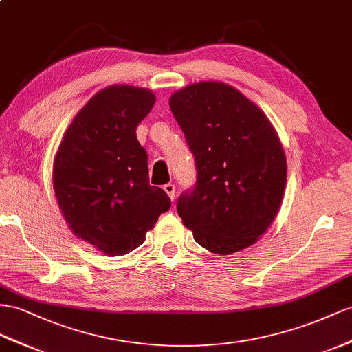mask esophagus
<instances>
[{
	"mask_svg": "<svg viewBox=\"0 0 352 352\" xmlns=\"http://www.w3.org/2000/svg\"><path fill=\"white\" fill-rule=\"evenodd\" d=\"M164 190L168 193V196L170 197V199H175V184H173V183H168V184H165L164 186Z\"/></svg>",
	"mask_w": 352,
	"mask_h": 352,
	"instance_id": "34e87169",
	"label": "esophagus"
}]
</instances>
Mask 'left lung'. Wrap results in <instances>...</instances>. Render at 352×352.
Wrapping results in <instances>:
<instances>
[{"mask_svg": "<svg viewBox=\"0 0 352 352\" xmlns=\"http://www.w3.org/2000/svg\"><path fill=\"white\" fill-rule=\"evenodd\" d=\"M169 107L196 162V184L177 211L193 238L215 254L248 248L272 224L287 182V160L266 114L239 90L201 82Z\"/></svg>", "mask_w": 352, "mask_h": 352, "instance_id": "left-lung-1", "label": "left lung"}]
</instances>
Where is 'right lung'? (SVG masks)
<instances>
[{
    "label": "right lung",
    "mask_w": 352,
    "mask_h": 352,
    "mask_svg": "<svg viewBox=\"0 0 352 352\" xmlns=\"http://www.w3.org/2000/svg\"><path fill=\"white\" fill-rule=\"evenodd\" d=\"M155 102L142 87L102 89L74 117L53 164V188L69 229L108 256L140 247L170 208L169 196L150 186L147 151L135 132Z\"/></svg>",
    "instance_id": "add662e5"
}]
</instances>
